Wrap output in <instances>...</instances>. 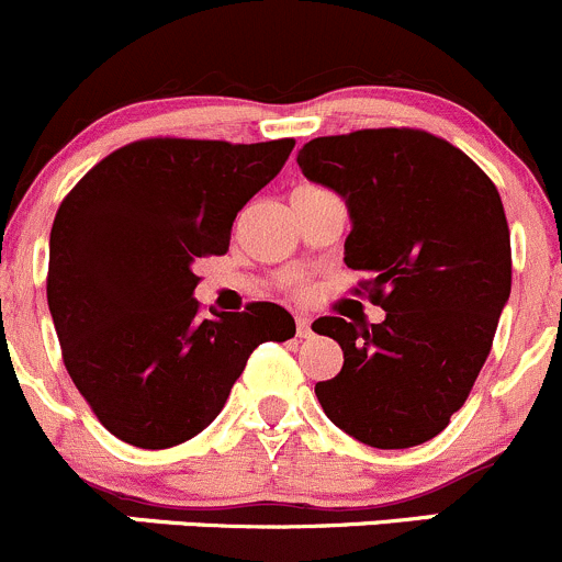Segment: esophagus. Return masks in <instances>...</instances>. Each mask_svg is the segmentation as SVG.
<instances>
[{"mask_svg": "<svg viewBox=\"0 0 562 562\" xmlns=\"http://www.w3.org/2000/svg\"><path fill=\"white\" fill-rule=\"evenodd\" d=\"M296 334L302 339L313 337V321H310L307 315H296Z\"/></svg>", "mask_w": 562, "mask_h": 562, "instance_id": "obj_1", "label": "esophagus"}]
</instances>
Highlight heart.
Here are the masks:
<instances>
[{"mask_svg":"<svg viewBox=\"0 0 562 562\" xmlns=\"http://www.w3.org/2000/svg\"><path fill=\"white\" fill-rule=\"evenodd\" d=\"M296 293H304V288H302V285H299V288H296Z\"/></svg>","mask_w":562,"mask_h":562,"instance_id":"heart-1","label":"heart"}]
</instances>
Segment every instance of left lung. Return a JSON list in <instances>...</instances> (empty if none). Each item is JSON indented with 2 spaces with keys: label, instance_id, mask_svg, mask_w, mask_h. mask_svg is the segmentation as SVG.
<instances>
[{
  "label": "left lung",
  "instance_id": "1",
  "mask_svg": "<svg viewBox=\"0 0 562 562\" xmlns=\"http://www.w3.org/2000/svg\"><path fill=\"white\" fill-rule=\"evenodd\" d=\"M299 168L348 203L345 263L386 321L317 317L345 364L315 383L323 413L375 449H411L464 405L512 293V234L492 179L416 127L356 130L302 146Z\"/></svg>",
  "mask_w": 562,
  "mask_h": 562
}]
</instances>
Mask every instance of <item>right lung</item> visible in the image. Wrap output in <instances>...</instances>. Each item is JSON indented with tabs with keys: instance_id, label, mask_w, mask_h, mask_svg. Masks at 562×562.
Wrapping results in <instances>:
<instances>
[{
	"instance_id": "obj_1",
	"label": "right lung",
	"mask_w": 562,
	"mask_h": 562,
	"mask_svg": "<svg viewBox=\"0 0 562 562\" xmlns=\"http://www.w3.org/2000/svg\"><path fill=\"white\" fill-rule=\"evenodd\" d=\"M296 140L144 138L103 157L59 203L48 310L61 361L111 435L171 449L217 418L260 342L296 334L271 302L201 317L195 263L225 255L241 206Z\"/></svg>"
}]
</instances>
